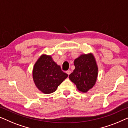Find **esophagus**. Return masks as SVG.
<instances>
[{
	"label": "esophagus",
	"mask_w": 128,
	"mask_h": 128,
	"mask_svg": "<svg viewBox=\"0 0 128 128\" xmlns=\"http://www.w3.org/2000/svg\"><path fill=\"white\" fill-rule=\"evenodd\" d=\"M66 73L68 75H70V74L71 73V71H70V70H68V71H66Z\"/></svg>",
	"instance_id": "1"
}]
</instances>
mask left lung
I'll list each match as a JSON object with an SVG mask.
<instances>
[{
    "mask_svg": "<svg viewBox=\"0 0 128 128\" xmlns=\"http://www.w3.org/2000/svg\"><path fill=\"white\" fill-rule=\"evenodd\" d=\"M75 70L69 75L70 80L76 84L77 89L86 92L94 85L98 68L92 54L81 55L74 61Z\"/></svg>",
    "mask_w": 128,
    "mask_h": 128,
    "instance_id": "left-lung-1",
    "label": "left lung"
}]
</instances>
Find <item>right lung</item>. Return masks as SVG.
<instances>
[{
	"label": "right lung",
	"instance_id": "right-lung-1",
	"mask_svg": "<svg viewBox=\"0 0 128 128\" xmlns=\"http://www.w3.org/2000/svg\"><path fill=\"white\" fill-rule=\"evenodd\" d=\"M61 67L52 60L51 56H41L34 65L33 79L37 88L43 93L50 94L67 78Z\"/></svg>",
	"mask_w": 128,
	"mask_h": 128
}]
</instances>
